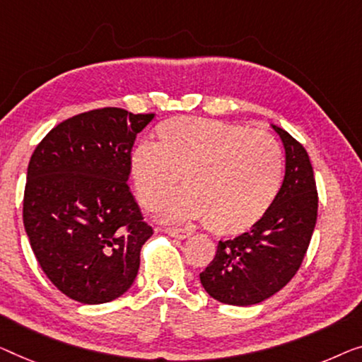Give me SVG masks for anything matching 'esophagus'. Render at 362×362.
Here are the masks:
<instances>
[{"label": "esophagus", "instance_id": "1", "mask_svg": "<svg viewBox=\"0 0 362 362\" xmlns=\"http://www.w3.org/2000/svg\"><path fill=\"white\" fill-rule=\"evenodd\" d=\"M165 234H169L172 237H177V239H187L190 233H188L187 229H182V228H165Z\"/></svg>", "mask_w": 362, "mask_h": 362}]
</instances>
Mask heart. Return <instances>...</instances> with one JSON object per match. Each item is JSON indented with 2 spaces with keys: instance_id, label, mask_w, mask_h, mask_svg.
<instances>
[{
  "instance_id": "1",
  "label": "heart",
  "mask_w": 362,
  "mask_h": 362,
  "mask_svg": "<svg viewBox=\"0 0 362 362\" xmlns=\"http://www.w3.org/2000/svg\"><path fill=\"white\" fill-rule=\"evenodd\" d=\"M159 143L141 141L129 175L143 206L167 208L170 219H206L209 230L235 235L272 208L283 180V153L273 134L211 118L174 117L158 128Z\"/></svg>"
}]
</instances>
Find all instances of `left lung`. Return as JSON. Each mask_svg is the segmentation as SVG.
<instances>
[{
	"label": "left lung",
	"instance_id": "obj_1",
	"mask_svg": "<svg viewBox=\"0 0 362 362\" xmlns=\"http://www.w3.org/2000/svg\"><path fill=\"white\" fill-rule=\"evenodd\" d=\"M286 149V174L268 213L244 233L219 240L199 281L213 299L253 305L283 289L302 265L319 211L314 169L305 148L273 125Z\"/></svg>",
	"mask_w": 362,
	"mask_h": 362
}]
</instances>
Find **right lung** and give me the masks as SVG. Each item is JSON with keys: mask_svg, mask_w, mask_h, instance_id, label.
I'll use <instances>...</instances> for the list:
<instances>
[{"mask_svg": "<svg viewBox=\"0 0 362 362\" xmlns=\"http://www.w3.org/2000/svg\"><path fill=\"white\" fill-rule=\"evenodd\" d=\"M154 113L118 107L50 129L27 167L23 219L47 278L69 299L104 304L129 289L153 228L129 192V156Z\"/></svg>", "mask_w": 362, "mask_h": 362, "instance_id": "right-lung-1", "label": "right lung"}]
</instances>
